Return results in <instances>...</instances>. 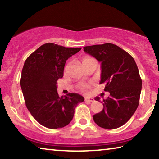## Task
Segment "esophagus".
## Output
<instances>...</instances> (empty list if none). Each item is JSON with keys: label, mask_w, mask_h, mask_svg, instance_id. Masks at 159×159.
Returning <instances> with one entry per match:
<instances>
[{"label": "esophagus", "mask_w": 159, "mask_h": 159, "mask_svg": "<svg viewBox=\"0 0 159 159\" xmlns=\"http://www.w3.org/2000/svg\"><path fill=\"white\" fill-rule=\"evenodd\" d=\"M84 101L86 102H93L94 101V98H93L91 97H85L84 98Z\"/></svg>", "instance_id": "obj_1"}]
</instances>
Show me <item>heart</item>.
<instances>
[{"label": "heart", "instance_id": "obj_1", "mask_svg": "<svg viewBox=\"0 0 159 159\" xmlns=\"http://www.w3.org/2000/svg\"><path fill=\"white\" fill-rule=\"evenodd\" d=\"M90 59H93V58L86 57L82 60V62L85 61H88V60H90ZM90 88V84L89 83H84V82H83V83H80L79 84V88L82 91H88Z\"/></svg>", "mask_w": 159, "mask_h": 159}]
</instances>
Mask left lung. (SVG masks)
<instances>
[{
  "label": "left lung",
  "instance_id": "1",
  "mask_svg": "<svg viewBox=\"0 0 159 159\" xmlns=\"http://www.w3.org/2000/svg\"><path fill=\"white\" fill-rule=\"evenodd\" d=\"M83 48L101 63L100 84L105 83L104 90L110 93L101 102L103 110L93 115V120L104 129L120 127L129 121L139 105L142 80L136 63L127 52L112 43ZM95 100L101 101V98Z\"/></svg>",
  "mask_w": 159,
  "mask_h": 159
}]
</instances>
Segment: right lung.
I'll return each mask as SVG.
<instances>
[{"instance_id": "obj_1", "label": "right lung", "mask_w": 159, "mask_h": 159, "mask_svg": "<svg viewBox=\"0 0 159 159\" xmlns=\"http://www.w3.org/2000/svg\"><path fill=\"white\" fill-rule=\"evenodd\" d=\"M81 48L45 43L30 54L24 64L20 84L27 109L41 125L49 129L64 127L72 120L84 97L69 93L60 97L57 80L64 76L66 61Z\"/></svg>"}]
</instances>
